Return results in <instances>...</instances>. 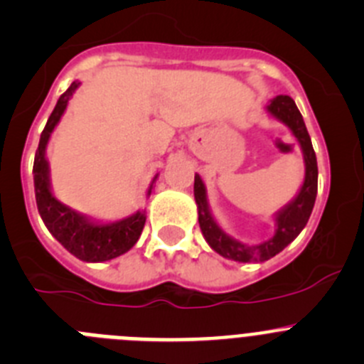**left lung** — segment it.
<instances>
[{
	"instance_id": "obj_1",
	"label": "left lung",
	"mask_w": 364,
	"mask_h": 364,
	"mask_svg": "<svg viewBox=\"0 0 364 364\" xmlns=\"http://www.w3.org/2000/svg\"><path fill=\"white\" fill-rule=\"evenodd\" d=\"M266 111L271 118L289 129L291 134L296 138L305 163L304 183H301L298 193L284 208L274 213V233L271 239L250 246V244H244L228 235L212 215L206 186L201 176L196 174V179H193V198L198 205L199 228H201L203 237L215 253H219L224 259L235 260V262H266V260L273 259L274 255L280 253L285 246H289L305 228L312 208H314L316 193H318V163H316L314 149H312L311 136L305 127L304 117L298 111L294 100L287 95H278L273 100H269Z\"/></svg>"
}]
</instances>
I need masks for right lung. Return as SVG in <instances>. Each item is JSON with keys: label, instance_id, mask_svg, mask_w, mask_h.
<instances>
[{"label": "right lung", "instance_id": "add662e5", "mask_svg": "<svg viewBox=\"0 0 364 364\" xmlns=\"http://www.w3.org/2000/svg\"><path fill=\"white\" fill-rule=\"evenodd\" d=\"M79 80H75L57 100L55 109L50 114L46 127L41 132L39 147H37L36 159H33V186H36V201L39 215L46 224L48 232L70 251L73 257L84 262H105V260L117 259L120 255L127 253L141 235L145 226V210H138L132 215L124 217L113 223H100L97 219L84 215L77 210L70 208L53 196L52 181H50V163L46 159V147H48L50 136L53 129L63 118L68 107V102L73 97ZM158 178V176H156ZM152 179L147 196H151Z\"/></svg>", "mask_w": 364, "mask_h": 364}]
</instances>
